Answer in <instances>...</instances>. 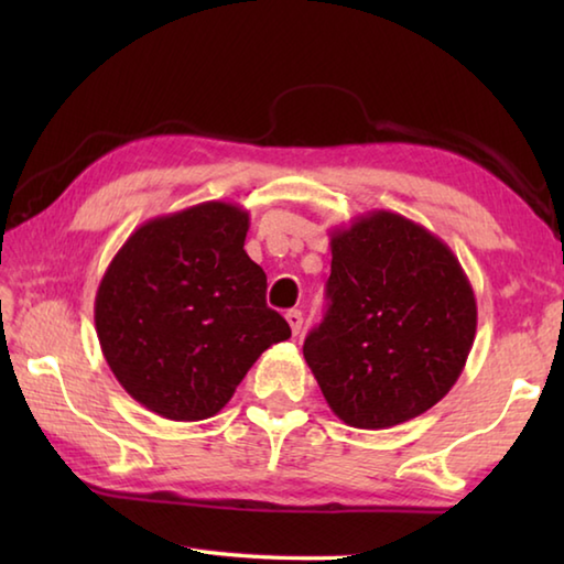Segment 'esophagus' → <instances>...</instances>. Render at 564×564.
<instances>
[{"label":"esophagus","mask_w":564,"mask_h":564,"mask_svg":"<svg viewBox=\"0 0 564 564\" xmlns=\"http://www.w3.org/2000/svg\"><path fill=\"white\" fill-rule=\"evenodd\" d=\"M285 321H289L293 336H299L301 328H303V313L299 308H291L289 313H285Z\"/></svg>","instance_id":"esophagus-1"}]
</instances>
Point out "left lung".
<instances>
[{
	"label": "left lung",
	"instance_id": "obj_1",
	"mask_svg": "<svg viewBox=\"0 0 564 564\" xmlns=\"http://www.w3.org/2000/svg\"><path fill=\"white\" fill-rule=\"evenodd\" d=\"M328 311L303 356L343 423L383 431L423 415L460 378L477 303L457 256L393 212L330 234Z\"/></svg>",
	"mask_w": 564,
	"mask_h": 564
}]
</instances>
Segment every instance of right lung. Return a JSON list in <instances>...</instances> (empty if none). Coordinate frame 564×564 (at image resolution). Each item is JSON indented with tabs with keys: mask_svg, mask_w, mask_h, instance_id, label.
Returning a JSON list of instances; mask_svg holds the SVG:
<instances>
[{
	"mask_svg": "<svg viewBox=\"0 0 564 564\" xmlns=\"http://www.w3.org/2000/svg\"><path fill=\"white\" fill-rule=\"evenodd\" d=\"M248 212L206 202L141 224L113 256L94 301L111 373L151 413L216 415L289 323L265 305L248 259Z\"/></svg>",
	"mask_w": 564,
	"mask_h": 564,
	"instance_id": "obj_1",
	"label": "right lung"
}]
</instances>
